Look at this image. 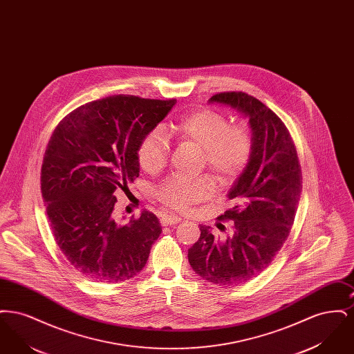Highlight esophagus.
Returning a JSON list of instances; mask_svg holds the SVG:
<instances>
[{"mask_svg": "<svg viewBox=\"0 0 354 354\" xmlns=\"http://www.w3.org/2000/svg\"><path fill=\"white\" fill-rule=\"evenodd\" d=\"M180 220H182L180 216H175V215H165L160 221H162V224H163V225H172V224H178Z\"/></svg>", "mask_w": 354, "mask_h": 354, "instance_id": "34e87169", "label": "esophagus"}]
</instances>
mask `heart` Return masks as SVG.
<instances>
[{
  "label": "heart",
  "instance_id": "1",
  "mask_svg": "<svg viewBox=\"0 0 354 354\" xmlns=\"http://www.w3.org/2000/svg\"><path fill=\"white\" fill-rule=\"evenodd\" d=\"M169 133L178 142L194 143L203 152L205 167L221 183L234 182L245 169L252 153V135L245 126L230 124L218 111L198 109L174 122ZM169 143L160 130L146 135L138 147L139 166L156 174L169 159ZM215 185L209 178H171L159 187L158 196L169 207L185 209L212 196Z\"/></svg>",
  "mask_w": 354,
  "mask_h": 354
}]
</instances>
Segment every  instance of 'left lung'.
<instances>
[{"instance_id":"8db88e82","label":"left lung","mask_w":354,"mask_h":354,"mask_svg":"<svg viewBox=\"0 0 354 354\" xmlns=\"http://www.w3.org/2000/svg\"><path fill=\"white\" fill-rule=\"evenodd\" d=\"M248 119L252 153L228 198L235 202L219 219L234 220L232 234L216 239L201 225L188 250L191 268L220 286L244 284L266 270L286 243L301 194V167L293 140L263 102L245 93H220L208 100Z\"/></svg>"}]
</instances>
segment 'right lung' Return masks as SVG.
<instances>
[{"mask_svg": "<svg viewBox=\"0 0 354 354\" xmlns=\"http://www.w3.org/2000/svg\"><path fill=\"white\" fill-rule=\"evenodd\" d=\"M175 103L107 97L71 111L51 135L41 169L42 198L58 247L87 279L124 281L146 266L160 223L143 211L122 224L115 195L139 176L138 147Z\"/></svg>", "mask_w": 354, "mask_h": 354, "instance_id": "right-lung-1", "label": "right lung"}]
</instances>
